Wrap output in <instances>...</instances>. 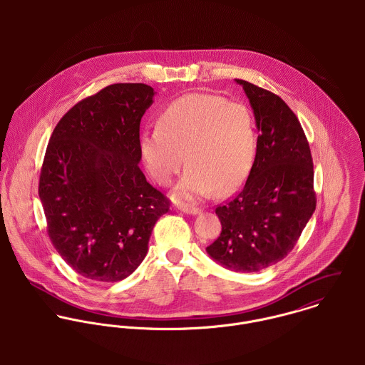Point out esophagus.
<instances>
[{
    "instance_id": "1",
    "label": "esophagus",
    "mask_w": 365,
    "mask_h": 365,
    "mask_svg": "<svg viewBox=\"0 0 365 365\" xmlns=\"http://www.w3.org/2000/svg\"><path fill=\"white\" fill-rule=\"evenodd\" d=\"M178 209L182 210L184 213H188V215H197L201 212V209L194 207V205H190V204H180Z\"/></svg>"
}]
</instances>
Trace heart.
<instances>
[{"mask_svg":"<svg viewBox=\"0 0 365 365\" xmlns=\"http://www.w3.org/2000/svg\"><path fill=\"white\" fill-rule=\"evenodd\" d=\"M256 148L250 109L209 94H188L167 105L158 128L145 130L140 139L146 168L160 185H171L187 160L180 200L233 192L249 175Z\"/></svg>","mask_w":365,"mask_h":365,"instance_id":"b5f03b06","label":"heart"}]
</instances>
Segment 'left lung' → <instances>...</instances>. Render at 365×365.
<instances>
[{"label": "left lung", "instance_id": "left-lung-1", "mask_svg": "<svg viewBox=\"0 0 365 365\" xmlns=\"http://www.w3.org/2000/svg\"><path fill=\"white\" fill-rule=\"evenodd\" d=\"M236 81L255 110L257 152L242 191L215 209L222 232L207 252L226 268L256 272L285 259L311 219L313 161L305 132L285 101Z\"/></svg>", "mask_w": 365, "mask_h": 365}]
</instances>
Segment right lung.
I'll list each match as a JSON object with an SVG mask.
<instances>
[{
	"label": "right lung",
	"instance_id": "add662e5",
	"mask_svg": "<svg viewBox=\"0 0 365 365\" xmlns=\"http://www.w3.org/2000/svg\"><path fill=\"white\" fill-rule=\"evenodd\" d=\"M153 96L142 83L108 86L70 108L53 130L39 197L54 249L84 278L129 277L170 210L139 168L140 119Z\"/></svg>",
	"mask_w": 365,
	"mask_h": 365
}]
</instances>
